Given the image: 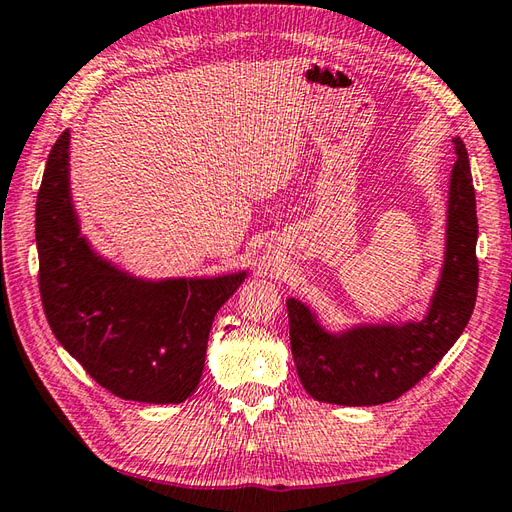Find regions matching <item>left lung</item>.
Returning <instances> with one entry per match:
<instances>
[{"label": "left lung", "mask_w": 512, "mask_h": 512, "mask_svg": "<svg viewBox=\"0 0 512 512\" xmlns=\"http://www.w3.org/2000/svg\"><path fill=\"white\" fill-rule=\"evenodd\" d=\"M454 148L458 159L449 178L445 261L421 320L329 334L310 307L288 299L292 358L314 399L336 406L395 401L419 384L465 331L478 296V216L469 154L460 137H454Z\"/></svg>", "instance_id": "1"}]
</instances>
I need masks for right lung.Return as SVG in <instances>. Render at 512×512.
Instances as JSON below:
<instances>
[{
    "mask_svg": "<svg viewBox=\"0 0 512 512\" xmlns=\"http://www.w3.org/2000/svg\"><path fill=\"white\" fill-rule=\"evenodd\" d=\"M39 290L56 340L113 395L181 403L205 368L213 318L246 272L146 281L91 251L69 194V130L47 157L37 196Z\"/></svg>",
    "mask_w": 512,
    "mask_h": 512,
    "instance_id": "obj_1",
    "label": "right lung"
}]
</instances>
